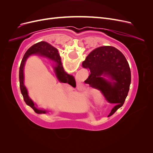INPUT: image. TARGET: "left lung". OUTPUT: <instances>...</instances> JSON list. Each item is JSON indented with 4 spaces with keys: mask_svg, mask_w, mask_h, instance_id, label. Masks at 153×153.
Masks as SVG:
<instances>
[{
    "mask_svg": "<svg viewBox=\"0 0 153 153\" xmlns=\"http://www.w3.org/2000/svg\"><path fill=\"white\" fill-rule=\"evenodd\" d=\"M82 66L90 70L85 84L100 91L108 102L115 105L111 112H116L123 105L131 84L130 68L124 55L115 47H101L87 55Z\"/></svg>",
    "mask_w": 153,
    "mask_h": 153,
    "instance_id": "obj_1",
    "label": "left lung"
}]
</instances>
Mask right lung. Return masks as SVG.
Instances as JSON below:
<instances>
[{
    "mask_svg": "<svg viewBox=\"0 0 153 153\" xmlns=\"http://www.w3.org/2000/svg\"><path fill=\"white\" fill-rule=\"evenodd\" d=\"M31 55H38L41 56L48 57L53 60L57 63V65L54 68V70L56 74V76L58 80L63 83H68L69 85L73 87H76V82L75 78L70 75H68L64 70V68L62 65L61 58L60 57L59 52L57 48L53 47V46L49 43L45 42V41H41L38 43L32 45L25 52L24 57L22 59L21 64L19 69V80H20V88L22 92V94L24 97V100L27 105L30 106V107L34 110V112L37 114H45L47 112L46 110H40L36 108L33 101L29 97L28 92L24 85V68L27 59Z\"/></svg>",
    "mask_w": 153,
    "mask_h": 153,
    "instance_id": "1",
    "label": "right lung"
}]
</instances>
